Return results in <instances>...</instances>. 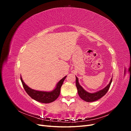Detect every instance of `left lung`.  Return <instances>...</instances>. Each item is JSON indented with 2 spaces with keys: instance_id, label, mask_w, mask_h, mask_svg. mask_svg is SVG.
<instances>
[{
  "instance_id": "left-lung-1",
  "label": "left lung",
  "mask_w": 131,
  "mask_h": 131,
  "mask_svg": "<svg viewBox=\"0 0 131 131\" xmlns=\"http://www.w3.org/2000/svg\"><path fill=\"white\" fill-rule=\"evenodd\" d=\"M112 78H113L111 79L109 84L107 85V86H105L104 89H103L102 90H101L98 91H97L96 92L90 93L84 90V88L80 85L79 82L78 78L76 77V86L77 88L79 96H80V97L82 100L88 102H91L97 101L99 99H100L102 97H103L106 93V92H108V91L110 88L111 83L112 82Z\"/></svg>"
}]
</instances>
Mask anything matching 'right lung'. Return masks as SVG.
I'll return each instance as SVG.
<instances>
[{
	"label": "right lung",
	"instance_id": "right-lung-1",
	"mask_svg": "<svg viewBox=\"0 0 131 131\" xmlns=\"http://www.w3.org/2000/svg\"><path fill=\"white\" fill-rule=\"evenodd\" d=\"M67 76L63 78L57 84L55 88L51 91H42L35 90L28 86L21 76V80L23 88L29 96L33 100L42 103H50L54 101L59 97L61 92V88Z\"/></svg>",
	"mask_w": 131,
	"mask_h": 131
}]
</instances>
